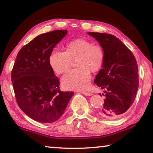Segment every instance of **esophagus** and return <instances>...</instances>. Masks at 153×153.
Returning <instances> with one entry per match:
<instances>
[{
	"instance_id": "1",
	"label": "esophagus",
	"mask_w": 153,
	"mask_h": 153,
	"mask_svg": "<svg viewBox=\"0 0 153 153\" xmlns=\"http://www.w3.org/2000/svg\"><path fill=\"white\" fill-rule=\"evenodd\" d=\"M82 94L86 95V96H92V95L91 92H86V91H83Z\"/></svg>"
}]
</instances>
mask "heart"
Segmentation results:
<instances>
[{
	"label": "heart",
	"instance_id": "obj_1",
	"mask_svg": "<svg viewBox=\"0 0 153 153\" xmlns=\"http://www.w3.org/2000/svg\"><path fill=\"white\" fill-rule=\"evenodd\" d=\"M77 69L66 74L61 79L66 89L82 90L86 89L90 81V72L99 70L104 63L105 54L102 47L93 45L84 38H76L66 44L65 51H55L48 57V63L56 74L69 70L72 61L76 60Z\"/></svg>",
	"mask_w": 153,
	"mask_h": 153
}]
</instances>
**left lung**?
<instances>
[{
  "instance_id": "left-lung-1",
  "label": "left lung",
  "mask_w": 153,
  "mask_h": 153,
  "mask_svg": "<svg viewBox=\"0 0 153 153\" xmlns=\"http://www.w3.org/2000/svg\"><path fill=\"white\" fill-rule=\"evenodd\" d=\"M88 34L98 41L105 54L102 68L94 79L95 84L105 90L104 105L99 114L116 120L124 115L135 100L139 84L138 65L130 50L115 36L98 32Z\"/></svg>"
}]
</instances>
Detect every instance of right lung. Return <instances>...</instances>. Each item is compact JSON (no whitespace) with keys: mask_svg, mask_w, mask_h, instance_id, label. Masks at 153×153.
Segmentation results:
<instances>
[{"mask_svg":"<svg viewBox=\"0 0 153 153\" xmlns=\"http://www.w3.org/2000/svg\"><path fill=\"white\" fill-rule=\"evenodd\" d=\"M67 30H54L38 36L19 51L11 72L18 105L31 119L52 123L63 115L74 92H61L59 80L48 63L56 45Z\"/></svg>","mask_w":153,"mask_h":153,"instance_id":"obj_1","label":"right lung"}]
</instances>
